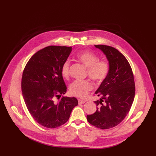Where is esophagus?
I'll use <instances>...</instances> for the list:
<instances>
[{"label":"esophagus","instance_id":"1","mask_svg":"<svg viewBox=\"0 0 156 156\" xmlns=\"http://www.w3.org/2000/svg\"><path fill=\"white\" fill-rule=\"evenodd\" d=\"M85 102V101H83V100H81V99H78V104H79V105H81V104H84Z\"/></svg>","mask_w":156,"mask_h":156}]
</instances>
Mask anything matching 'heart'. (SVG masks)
Instances as JSON below:
<instances>
[{
	"instance_id": "heart-1",
	"label": "heart",
	"mask_w": 156,
	"mask_h": 156,
	"mask_svg": "<svg viewBox=\"0 0 156 156\" xmlns=\"http://www.w3.org/2000/svg\"><path fill=\"white\" fill-rule=\"evenodd\" d=\"M76 59L87 68L88 76L97 83H102L108 77L110 66L108 61L99 60V56L90 51H83L76 54ZM71 61L67 59L61 68L62 75L68 78L69 76ZM93 84L88 80H75L69 86L71 95L85 99L93 89Z\"/></svg>"
}]
</instances>
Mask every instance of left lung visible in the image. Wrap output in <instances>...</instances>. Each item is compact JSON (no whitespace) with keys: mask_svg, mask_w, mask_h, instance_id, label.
<instances>
[{"mask_svg":"<svg viewBox=\"0 0 156 156\" xmlns=\"http://www.w3.org/2000/svg\"><path fill=\"white\" fill-rule=\"evenodd\" d=\"M95 47L106 55L110 69L108 77L95 92L101 97L95 101L97 110L87 119L92 125L106 129L119 125L129 112L135 94V81L129 63L116 48L104 45Z\"/></svg>","mask_w":156,"mask_h":156,"instance_id":"1","label":"left lung"}]
</instances>
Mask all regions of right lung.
Instances as JSON below:
<instances>
[{"mask_svg":"<svg viewBox=\"0 0 156 156\" xmlns=\"http://www.w3.org/2000/svg\"><path fill=\"white\" fill-rule=\"evenodd\" d=\"M71 47L48 46L33 55L24 69L21 90L27 108L38 123L55 128L66 122L78 104L75 97L62 96L67 91L61 73Z\"/></svg>","mask_w":156,"mask_h":156,"instance_id":"add662e5","label":"right lung"}]
</instances>
